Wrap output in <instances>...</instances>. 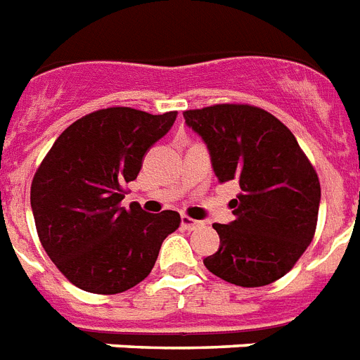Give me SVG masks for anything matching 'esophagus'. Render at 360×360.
Returning a JSON list of instances; mask_svg holds the SVG:
<instances>
[{"label": "esophagus", "mask_w": 360, "mask_h": 360, "mask_svg": "<svg viewBox=\"0 0 360 360\" xmlns=\"http://www.w3.org/2000/svg\"><path fill=\"white\" fill-rule=\"evenodd\" d=\"M200 224H202L200 221H195V219H191V217L182 215V228H184V230H189V231L197 230Z\"/></svg>", "instance_id": "34e87169"}]
</instances>
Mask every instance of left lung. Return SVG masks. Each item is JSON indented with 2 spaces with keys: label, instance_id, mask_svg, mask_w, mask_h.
I'll list each match as a JSON object with an SVG mask.
<instances>
[{
  "label": "left lung",
  "instance_id": "left-lung-1",
  "mask_svg": "<svg viewBox=\"0 0 360 360\" xmlns=\"http://www.w3.org/2000/svg\"><path fill=\"white\" fill-rule=\"evenodd\" d=\"M187 127L204 139L219 182H239L230 202L236 221L213 224L221 246L207 255L210 272L239 287L283 278L314 237L319 174L278 117L250 105L186 110Z\"/></svg>",
  "mask_w": 360,
  "mask_h": 360
}]
</instances>
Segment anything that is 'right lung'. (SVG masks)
<instances>
[{
  "label": "right lung",
  "instance_id": "right-lung-1",
  "mask_svg": "<svg viewBox=\"0 0 360 360\" xmlns=\"http://www.w3.org/2000/svg\"><path fill=\"white\" fill-rule=\"evenodd\" d=\"M176 112L153 115L112 106L84 115L56 138L31 184L38 237L71 283L117 294L143 281L180 215L121 206L124 184L145 154L173 127Z\"/></svg>",
  "mask_w": 360,
  "mask_h": 360
}]
</instances>
